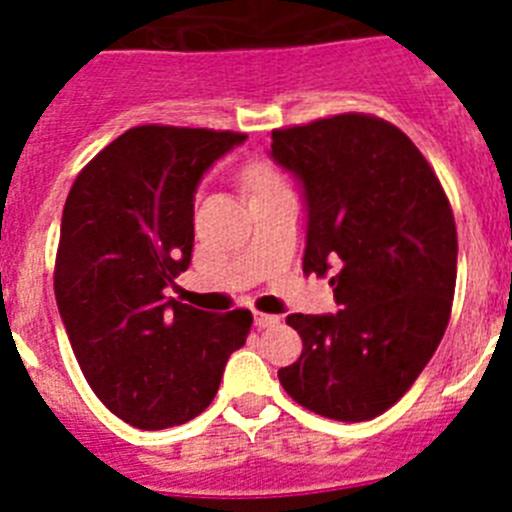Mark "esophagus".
<instances>
[{"mask_svg": "<svg viewBox=\"0 0 512 512\" xmlns=\"http://www.w3.org/2000/svg\"><path fill=\"white\" fill-rule=\"evenodd\" d=\"M253 323H256V328H271V325H277L279 318L277 315H269V312H253Z\"/></svg>", "mask_w": 512, "mask_h": 512, "instance_id": "1", "label": "esophagus"}]
</instances>
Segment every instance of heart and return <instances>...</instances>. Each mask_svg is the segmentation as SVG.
I'll return each instance as SVG.
<instances>
[{
	"label": "heart",
	"mask_w": 512,
	"mask_h": 512,
	"mask_svg": "<svg viewBox=\"0 0 512 512\" xmlns=\"http://www.w3.org/2000/svg\"><path fill=\"white\" fill-rule=\"evenodd\" d=\"M277 184H284V176L279 174V171L274 169V166H269V164L253 166V169L246 174V187H248V192H253V189L277 187Z\"/></svg>",
	"instance_id": "heart-1"
}]
</instances>
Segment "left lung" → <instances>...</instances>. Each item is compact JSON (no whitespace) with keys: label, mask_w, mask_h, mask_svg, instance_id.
I'll return each instance as SVG.
<instances>
[{"label":"left lung","mask_w":512,"mask_h":512,"mask_svg":"<svg viewBox=\"0 0 512 512\" xmlns=\"http://www.w3.org/2000/svg\"><path fill=\"white\" fill-rule=\"evenodd\" d=\"M307 202L302 271L330 277L336 315H289L302 354L284 392L323 418L390 410L436 354L456 287V223L413 140L364 112L271 130Z\"/></svg>","instance_id":"obj_1"}]
</instances>
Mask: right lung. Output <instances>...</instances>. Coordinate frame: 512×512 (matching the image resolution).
<instances>
[{"label": "right lung", "mask_w": 512, "mask_h": 512, "mask_svg": "<svg viewBox=\"0 0 512 512\" xmlns=\"http://www.w3.org/2000/svg\"><path fill=\"white\" fill-rule=\"evenodd\" d=\"M243 140L138 125L79 171L63 205L58 312L94 395L140 431L197 418L251 330L248 310L217 315L164 295L192 261L202 174Z\"/></svg>", "instance_id": "obj_1"}]
</instances>
